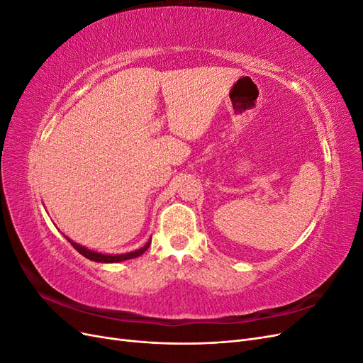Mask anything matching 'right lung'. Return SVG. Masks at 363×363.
I'll return each mask as SVG.
<instances>
[{
    "label": "right lung",
    "mask_w": 363,
    "mask_h": 363,
    "mask_svg": "<svg viewBox=\"0 0 363 363\" xmlns=\"http://www.w3.org/2000/svg\"><path fill=\"white\" fill-rule=\"evenodd\" d=\"M67 239H68V242H71V245H72L77 251H79L82 256H84L86 259H89V260L101 262V263H116V262H123V260H128V259L138 257V256H140V255H144V252L148 250V247H150V244H151V239H150L144 247L136 250V251L125 252V255H103V252H96V251H92V250H87V248L83 247V245H79V244L72 242V240H71L69 238H67Z\"/></svg>",
    "instance_id": "add662e5"
}]
</instances>
